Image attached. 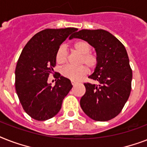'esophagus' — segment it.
<instances>
[{"mask_svg":"<svg viewBox=\"0 0 147 147\" xmlns=\"http://www.w3.org/2000/svg\"><path fill=\"white\" fill-rule=\"evenodd\" d=\"M71 85H76V84H77V82H75V81H71Z\"/></svg>","mask_w":147,"mask_h":147,"instance_id":"1","label":"esophagus"}]
</instances>
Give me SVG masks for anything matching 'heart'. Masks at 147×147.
<instances>
[{
  "instance_id": "heart-1",
  "label": "heart",
  "mask_w": 147,
  "mask_h": 147,
  "mask_svg": "<svg viewBox=\"0 0 147 147\" xmlns=\"http://www.w3.org/2000/svg\"><path fill=\"white\" fill-rule=\"evenodd\" d=\"M74 49L82 54L80 58L81 64H86L89 68H94L98 64V57L94 53H91L92 47L86 41L81 40L74 43ZM68 51L65 45L59 47L56 54L55 60L58 64L62 65L68 60ZM88 73V68L85 65L73 66L68 65L62 69V74L65 77L72 81H79Z\"/></svg>"
}]
</instances>
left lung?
<instances>
[{
	"mask_svg": "<svg viewBox=\"0 0 147 147\" xmlns=\"http://www.w3.org/2000/svg\"><path fill=\"white\" fill-rule=\"evenodd\" d=\"M73 37L88 42L98 57V64L88 78L98 84H84L86 92L81 98V107L94 121L111 120L123 109L131 91L132 70L125 47L105 30H82Z\"/></svg>",
	"mask_w": 147,
	"mask_h": 147,
	"instance_id": "8db88e82",
	"label": "left lung"
}]
</instances>
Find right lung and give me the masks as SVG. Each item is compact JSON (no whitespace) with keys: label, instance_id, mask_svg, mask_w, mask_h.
<instances>
[{"label":"right lung","instance_id":"right-lung-1","mask_svg":"<svg viewBox=\"0 0 147 147\" xmlns=\"http://www.w3.org/2000/svg\"><path fill=\"white\" fill-rule=\"evenodd\" d=\"M77 30L46 29L33 36L22 50L15 70V88L25 112L36 121L55 116L72 88L71 81L63 76L58 77L54 86L47 81L54 71L59 47Z\"/></svg>","mask_w":147,"mask_h":147}]
</instances>
